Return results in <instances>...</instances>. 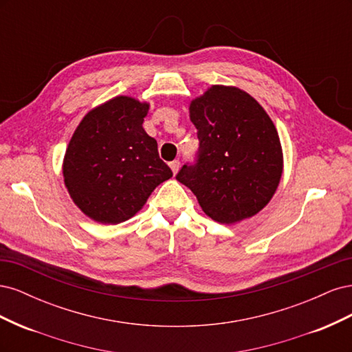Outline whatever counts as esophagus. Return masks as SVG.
Listing matches in <instances>:
<instances>
[{
	"mask_svg": "<svg viewBox=\"0 0 352 352\" xmlns=\"http://www.w3.org/2000/svg\"><path fill=\"white\" fill-rule=\"evenodd\" d=\"M179 166H180V163H179V160H175V162H172L170 163V168H172V172L176 175L177 173V170H179Z\"/></svg>",
	"mask_w": 352,
	"mask_h": 352,
	"instance_id": "34e87169",
	"label": "esophagus"
}]
</instances>
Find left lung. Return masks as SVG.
Listing matches in <instances>:
<instances>
[{"instance_id": "left-lung-1", "label": "left lung", "mask_w": 352, "mask_h": 352, "mask_svg": "<svg viewBox=\"0 0 352 352\" xmlns=\"http://www.w3.org/2000/svg\"><path fill=\"white\" fill-rule=\"evenodd\" d=\"M198 131V157L176 179L202 211L225 225L257 214L274 195L283 172L278 131L250 94L212 85L189 105Z\"/></svg>"}]
</instances>
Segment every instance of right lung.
I'll use <instances>...</instances> for the list:
<instances>
[{
	"instance_id": "right-lung-1",
	"label": "right lung",
	"mask_w": 352,
	"mask_h": 352,
	"mask_svg": "<svg viewBox=\"0 0 352 352\" xmlns=\"http://www.w3.org/2000/svg\"><path fill=\"white\" fill-rule=\"evenodd\" d=\"M150 104L114 97L92 109L63 160L69 194L89 219L117 225L133 217L153 190L173 176L144 127Z\"/></svg>"
}]
</instances>
